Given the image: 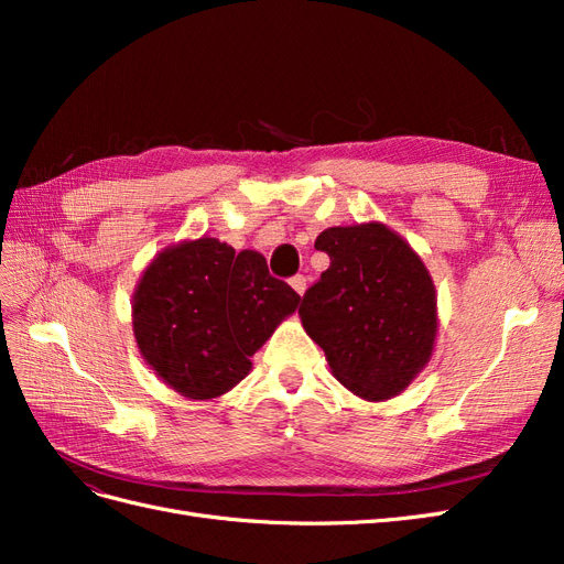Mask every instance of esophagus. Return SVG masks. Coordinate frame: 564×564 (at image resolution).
Returning a JSON list of instances; mask_svg holds the SVG:
<instances>
[{
	"mask_svg": "<svg viewBox=\"0 0 564 564\" xmlns=\"http://www.w3.org/2000/svg\"><path fill=\"white\" fill-rule=\"evenodd\" d=\"M289 284L294 286V292H296L299 296H303V294H305V286H308V280H305L303 275H294L292 280H289Z\"/></svg>",
	"mask_w": 564,
	"mask_h": 564,
	"instance_id": "34e87169",
	"label": "esophagus"
}]
</instances>
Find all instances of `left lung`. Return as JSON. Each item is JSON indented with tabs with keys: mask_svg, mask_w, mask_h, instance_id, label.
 <instances>
[{
	"mask_svg": "<svg viewBox=\"0 0 564 564\" xmlns=\"http://www.w3.org/2000/svg\"><path fill=\"white\" fill-rule=\"evenodd\" d=\"M329 268L301 299V322L334 377L365 400L402 392L431 360L437 311L423 261L381 224L324 230Z\"/></svg>",
	"mask_w": 564,
	"mask_h": 564,
	"instance_id": "obj_1",
	"label": "left lung"
}]
</instances>
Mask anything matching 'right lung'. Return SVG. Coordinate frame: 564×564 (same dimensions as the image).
I'll return each instance as SVG.
<instances>
[{"label":"right lung","mask_w":564,"mask_h":564,"mask_svg":"<svg viewBox=\"0 0 564 564\" xmlns=\"http://www.w3.org/2000/svg\"><path fill=\"white\" fill-rule=\"evenodd\" d=\"M301 296L272 278L261 253L214 237L162 251L133 294V334L164 383L212 400L240 383L278 324Z\"/></svg>","instance_id":"obj_1"}]
</instances>
